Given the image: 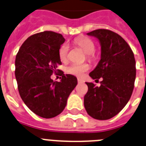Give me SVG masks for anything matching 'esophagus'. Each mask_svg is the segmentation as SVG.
Instances as JSON below:
<instances>
[{
  "label": "esophagus",
  "instance_id": "obj_1",
  "mask_svg": "<svg viewBox=\"0 0 146 146\" xmlns=\"http://www.w3.org/2000/svg\"><path fill=\"white\" fill-rule=\"evenodd\" d=\"M78 83H84V81L82 80V79H81V78H78Z\"/></svg>",
  "mask_w": 146,
  "mask_h": 146
}]
</instances>
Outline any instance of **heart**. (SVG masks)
Wrapping results in <instances>:
<instances>
[{"instance_id": "obj_1", "label": "heart", "mask_w": 146, "mask_h": 146, "mask_svg": "<svg viewBox=\"0 0 146 146\" xmlns=\"http://www.w3.org/2000/svg\"><path fill=\"white\" fill-rule=\"evenodd\" d=\"M75 42L85 52L89 59H92L93 53L96 50V46L94 42L90 39L87 37H80L75 40ZM69 48L70 47L68 43H64L61 46L59 55L62 61H65L67 59ZM90 66L87 64H71L67 68V71L70 74L75 75L77 76H82L84 73L88 70Z\"/></svg>"}]
</instances>
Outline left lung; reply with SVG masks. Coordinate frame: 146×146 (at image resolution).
I'll return each instance as SVG.
<instances>
[{
  "instance_id": "8db88e82",
  "label": "left lung",
  "mask_w": 146,
  "mask_h": 146,
  "mask_svg": "<svg viewBox=\"0 0 146 146\" xmlns=\"http://www.w3.org/2000/svg\"><path fill=\"white\" fill-rule=\"evenodd\" d=\"M87 35L97 38L101 45V59L89 75L92 79L103 80L100 87L86 82L88 91L84 98V105L92 117L108 120L118 114L131 98L136 62L131 48L116 33L97 29Z\"/></svg>"
}]
</instances>
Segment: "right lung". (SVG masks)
<instances>
[{"instance_id":"add662e5","label":"right lung","mask_w":146,"mask_h":146,"mask_svg":"<svg viewBox=\"0 0 146 146\" xmlns=\"http://www.w3.org/2000/svg\"><path fill=\"white\" fill-rule=\"evenodd\" d=\"M64 41L62 35L54 31L37 33L24 42L15 59L20 97L29 110L44 118L56 117L64 110L78 83L70 74H62L59 82L50 78L62 64L59 51Z\"/></svg>"}]
</instances>
